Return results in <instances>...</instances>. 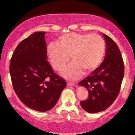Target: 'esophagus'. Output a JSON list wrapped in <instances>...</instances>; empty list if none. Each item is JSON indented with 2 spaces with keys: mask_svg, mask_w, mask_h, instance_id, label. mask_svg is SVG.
Instances as JSON below:
<instances>
[{
  "mask_svg": "<svg viewBox=\"0 0 135 135\" xmlns=\"http://www.w3.org/2000/svg\"><path fill=\"white\" fill-rule=\"evenodd\" d=\"M67 86H75V84L74 83H72V82H67Z\"/></svg>",
  "mask_w": 135,
  "mask_h": 135,
  "instance_id": "1",
  "label": "esophagus"
}]
</instances>
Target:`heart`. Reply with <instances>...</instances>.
I'll return each instance as SVG.
<instances>
[{"instance_id": "1", "label": "heart", "mask_w": 135, "mask_h": 135, "mask_svg": "<svg viewBox=\"0 0 135 135\" xmlns=\"http://www.w3.org/2000/svg\"><path fill=\"white\" fill-rule=\"evenodd\" d=\"M105 42L98 35L68 33L59 36L57 43L47 46V55L54 69L60 71L70 61H73L64 70L62 75L71 80L78 79L83 70H95L105 54Z\"/></svg>"}]
</instances>
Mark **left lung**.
Masks as SVG:
<instances>
[{
  "label": "left lung",
  "instance_id": "obj_1",
  "mask_svg": "<svg viewBox=\"0 0 135 135\" xmlns=\"http://www.w3.org/2000/svg\"><path fill=\"white\" fill-rule=\"evenodd\" d=\"M106 42L104 60L89 76L79 83L88 90V99L80 105L89 113H98L108 108L119 94L124 77V65L115 42L104 34Z\"/></svg>",
  "mask_w": 135,
  "mask_h": 135
}]
</instances>
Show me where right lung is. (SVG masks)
<instances>
[{"label":"right lung","instance_id":"add662e5","mask_svg":"<svg viewBox=\"0 0 135 135\" xmlns=\"http://www.w3.org/2000/svg\"><path fill=\"white\" fill-rule=\"evenodd\" d=\"M46 32H35L20 42L11 59L13 88L28 108L46 112L55 105L67 86L47 61Z\"/></svg>","mask_w":135,"mask_h":135}]
</instances>
